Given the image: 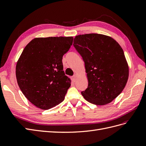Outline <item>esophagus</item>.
Segmentation results:
<instances>
[{"mask_svg": "<svg viewBox=\"0 0 146 146\" xmlns=\"http://www.w3.org/2000/svg\"><path fill=\"white\" fill-rule=\"evenodd\" d=\"M72 77V79H73V80L74 81H75V80H76V78H77V76H76V74H74V76Z\"/></svg>", "mask_w": 146, "mask_h": 146, "instance_id": "obj_1", "label": "esophagus"}]
</instances>
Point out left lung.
Masks as SVG:
<instances>
[{"label":"left lung","mask_w":146,"mask_h":146,"mask_svg":"<svg viewBox=\"0 0 146 146\" xmlns=\"http://www.w3.org/2000/svg\"><path fill=\"white\" fill-rule=\"evenodd\" d=\"M74 47L85 63L88 80L82 94L97 105L111 102L121 93L129 77V67L120 45L106 35H80L74 39Z\"/></svg>","instance_id":"8db88e82"}]
</instances>
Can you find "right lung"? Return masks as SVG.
Instances as JSON below:
<instances>
[{"instance_id":"obj_1","label":"right lung","mask_w":146,"mask_h":146,"mask_svg":"<svg viewBox=\"0 0 146 146\" xmlns=\"http://www.w3.org/2000/svg\"><path fill=\"white\" fill-rule=\"evenodd\" d=\"M73 37L36 38L25 46L17 62L16 76L21 91L31 103L48 110L63 102L70 86L63 71V55Z\"/></svg>"}]
</instances>
